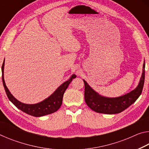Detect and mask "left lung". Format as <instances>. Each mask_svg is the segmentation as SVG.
<instances>
[{
	"label": "left lung",
	"mask_w": 149,
	"mask_h": 149,
	"mask_svg": "<svg viewBox=\"0 0 149 149\" xmlns=\"http://www.w3.org/2000/svg\"><path fill=\"white\" fill-rule=\"evenodd\" d=\"M145 62V61H144ZM145 64L137 87L132 91L118 97H106L93 89L84 79L85 84V101L91 109L98 113L115 114L123 112L134 103L142 93L145 82Z\"/></svg>",
	"instance_id": "1"
}]
</instances>
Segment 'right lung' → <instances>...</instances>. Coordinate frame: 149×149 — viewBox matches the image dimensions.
<instances>
[{
    "instance_id": "1",
    "label": "right lung",
    "mask_w": 149,
    "mask_h": 149,
    "mask_svg": "<svg viewBox=\"0 0 149 149\" xmlns=\"http://www.w3.org/2000/svg\"><path fill=\"white\" fill-rule=\"evenodd\" d=\"M4 60L2 65V79L7 97L18 109L23 111L24 112L26 113L27 114L35 117L43 116H46L56 112L62 105L63 95H64L65 91L66 90L72 79L76 77V75L75 74L72 75V76L70 77L68 80H67L66 81L63 83L61 85H60L56 90L51 95L47 98L46 99L43 100L40 102L36 103V104H28L19 101L10 92L4 81Z\"/></svg>"
}]
</instances>
